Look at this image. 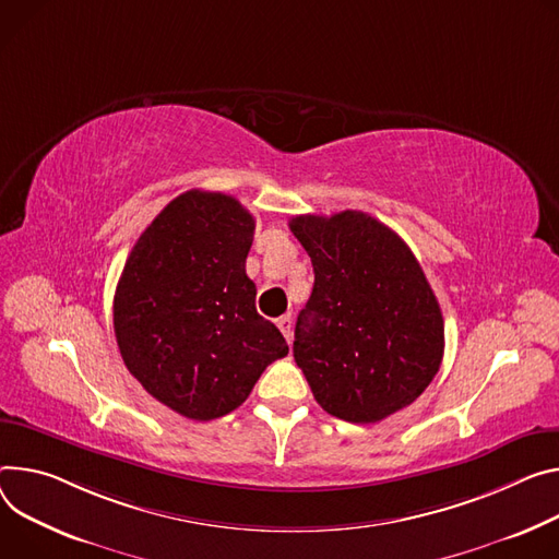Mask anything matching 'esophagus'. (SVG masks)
<instances>
[{"label": "esophagus", "mask_w": 559, "mask_h": 559, "mask_svg": "<svg viewBox=\"0 0 559 559\" xmlns=\"http://www.w3.org/2000/svg\"><path fill=\"white\" fill-rule=\"evenodd\" d=\"M276 325H278V330L283 332V336H285L287 343H289V341H292V317L285 314V317L276 319Z\"/></svg>", "instance_id": "esophagus-1"}]
</instances>
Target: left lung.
<instances>
[{
    "instance_id": "8db88e82",
    "label": "left lung",
    "mask_w": 559,
    "mask_h": 559,
    "mask_svg": "<svg viewBox=\"0 0 559 559\" xmlns=\"http://www.w3.org/2000/svg\"><path fill=\"white\" fill-rule=\"evenodd\" d=\"M289 229L314 267L292 349L321 408L377 424L411 405L443 359L441 308L411 247L352 210L294 216Z\"/></svg>"
}]
</instances>
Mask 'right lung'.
Returning <instances> with one entry per match:
<instances>
[{
    "label": "right lung",
    "instance_id": "obj_1",
    "mask_svg": "<svg viewBox=\"0 0 559 559\" xmlns=\"http://www.w3.org/2000/svg\"><path fill=\"white\" fill-rule=\"evenodd\" d=\"M253 229L234 195L185 191L142 231L116 287L114 328L127 370L193 421L236 411L289 352L257 312V285L245 272Z\"/></svg>",
    "mask_w": 559,
    "mask_h": 559
}]
</instances>
